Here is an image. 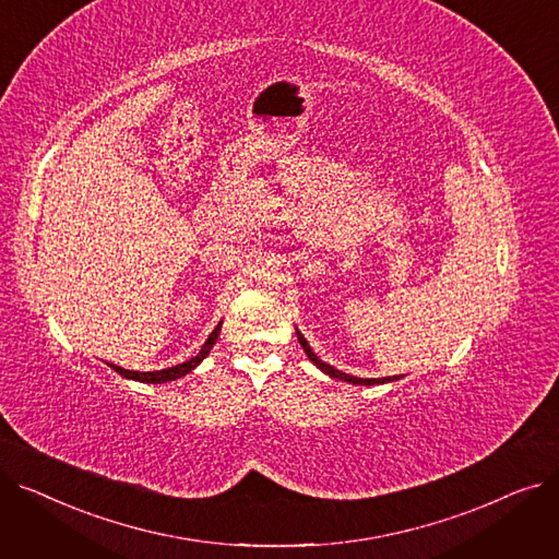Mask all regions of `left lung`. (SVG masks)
<instances>
[{
  "label": "left lung",
  "mask_w": 559,
  "mask_h": 559,
  "mask_svg": "<svg viewBox=\"0 0 559 559\" xmlns=\"http://www.w3.org/2000/svg\"><path fill=\"white\" fill-rule=\"evenodd\" d=\"M297 337H299V344H301L304 350H306L308 360L314 362V367H319L321 371H324V373L331 376V378H337V380H344V383H354V385H380V383H392V380H399V376H392V378H358V376H348V373H344V371H340V369H335V367H331V365H326V362H321V360L314 356V350L310 348L308 340L299 333V329H297Z\"/></svg>",
  "instance_id": "8db88e82"
}]
</instances>
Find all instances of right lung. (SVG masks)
<instances>
[{
  "mask_svg": "<svg viewBox=\"0 0 559 559\" xmlns=\"http://www.w3.org/2000/svg\"><path fill=\"white\" fill-rule=\"evenodd\" d=\"M219 331H222V321L217 324V329L209 335V340L203 342L201 350H199V354H197L194 358H190V360H186V362H181V365H174V367H169V369H160V371H129V369H122V367H117V365H108V367L115 369L117 373L124 376V378L140 380V383H169V380L181 378V376L190 373L192 369H197V367L201 365V360L211 354L213 344H215L217 337H219Z\"/></svg>",
  "mask_w": 559,
  "mask_h": 559,
  "instance_id": "add662e5",
  "label": "right lung"
}]
</instances>
